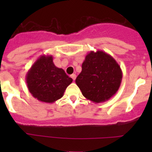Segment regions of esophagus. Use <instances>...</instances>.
I'll return each mask as SVG.
<instances>
[{
    "label": "esophagus",
    "instance_id": "1",
    "mask_svg": "<svg viewBox=\"0 0 152 152\" xmlns=\"http://www.w3.org/2000/svg\"><path fill=\"white\" fill-rule=\"evenodd\" d=\"M70 76H71V78L73 79V80H75V79H76V75L74 74V73H73V74H72Z\"/></svg>",
    "mask_w": 152,
    "mask_h": 152
}]
</instances>
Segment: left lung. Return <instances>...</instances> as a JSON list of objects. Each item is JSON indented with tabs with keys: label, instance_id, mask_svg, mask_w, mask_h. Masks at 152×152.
Segmentation results:
<instances>
[{
	"label": "left lung",
	"instance_id": "8db88e82",
	"mask_svg": "<svg viewBox=\"0 0 152 152\" xmlns=\"http://www.w3.org/2000/svg\"><path fill=\"white\" fill-rule=\"evenodd\" d=\"M76 83L82 95L94 103L108 101L118 92L123 73L115 59L103 50H91L85 56Z\"/></svg>",
	"mask_w": 152,
	"mask_h": 152
}]
</instances>
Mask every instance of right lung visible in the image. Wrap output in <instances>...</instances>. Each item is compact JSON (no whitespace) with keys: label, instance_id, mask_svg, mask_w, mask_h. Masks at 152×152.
<instances>
[{"label":"right lung","instance_id":"right-lung-1","mask_svg":"<svg viewBox=\"0 0 152 152\" xmlns=\"http://www.w3.org/2000/svg\"><path fill=\"white\" fill-rule=\"evenodd\" d=\"M26 82L33 97L39 102L53 103L63 96L73 79L63 69L55 66L51 55H42L27 72Z\"/></svg>","mask_w":152,"mask_h":152}]
</instances>
